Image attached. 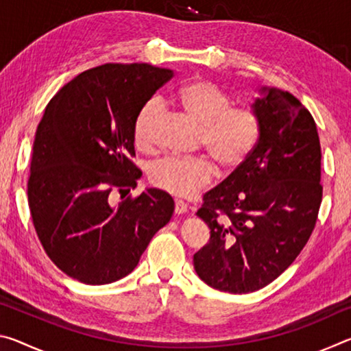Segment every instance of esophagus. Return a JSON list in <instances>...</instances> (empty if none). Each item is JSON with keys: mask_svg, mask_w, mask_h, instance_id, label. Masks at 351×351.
I'll return each instance as SVG.
<instances>
[{"mask_svg": "<svg viewBox=\"0 0 351 351\" xmlns=\"http://www.w3.org/2000/svg\"><path fill=\"white\" fill-rule=\"evenodd\" d=\"M187 212V204L184 201H176L175 203V213L176 215H182V213Z\"/></svg>", "mask_w": 351, "mask_h": 351, "instance_id": "1", "label": "esophagus"}]
</instances>
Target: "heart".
<instances>
[{"mask_svg": "<svg viewBox=\"0 0 351 351\" xmlns=\"http://www.w3.org/2000/svg\"><path fill=\"white\" fill-rule=\"evenodd\" d=\"M176 102L186 116L199 127V142L224 170H232L251 154L258 141V121L252 111L230 108V100L217 85L195 80L181 86ZM161 111L158 99H152L134 119L133 138L138 148L152 145L153 125ZM215 169L206 156L187 159L167 158L154 162L150 180L154 186L175 197H192L210 182Z\"/></svg>", "mask_w": 351, "mask_h": 351, "instance_id": "1", "label": "heart"}]
</instances>
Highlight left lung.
<instances>
[{"label":"left lung","instance_id":"obj_1","mask_svg":"<svg viewBox=\"0 0 351 351\" xmlns=\"http://www.w3.org/2000/svg\"><path fill=\"white\" fill-rule=\"evenodd\" d=\"M258 93L251 105L257 144L197 212L210 240L193 255L195 271L232 294L266 287L293 263L322 201L320 142L310 111L288 91L261 86Z\"/></svg>","mask_w":351,"mask_h":351}]
</instances>
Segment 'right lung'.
I'll list each match as a JSON object with an SVG mask.
<instances>
[{"label": "right lung", "instance_id": "1", "mask_svg": "<svg viewBox=\"0 0 351 351\" xmlns=\"http://www.w3.org/2000/svg\"><path fill=\"white\" fill-rule=\"evenodd\" d=\"M173 71L148 63H106L66 83L47 104L35 133L27 199L46 254L64 274L86 285L128 276L175 201L147 189L114 204L142 176L133 125L139 110Z\"/></svg>", "mask_w": 351, "mask_h": 351}]
</instances>
